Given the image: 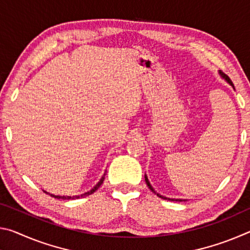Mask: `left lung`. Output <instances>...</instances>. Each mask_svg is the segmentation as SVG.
Wrapping results in <instances>:
<instances>
[{"label": "left lung", "instance_id": "obj_1", "mask_svg": "<svg viewBox=\"0 0 250 250\" xmlns=\"http://www.w3.org/2000/svg\"><path fill=\"white\" fill-rule=\"evenodd\" d=\"M218 73H219V75H221V77H222L223 79H225V80H226V82H227L228 83H229V84H230V86H231L232 88H234V84H232V83H231V80L229 79V77H228V76H227V75H225V74H224V73H223V71H221V70H219V71H218ZM234 89H235V88H234ZM145 180H146V185H147V186H149V188L151 189V191H152V192H153V193H155V194H156V195H158L159 197H161V198H163V200H168V201H179V202H182V201H186V200H182V198H170V197H167V196H163V195H161V194H159V193H156V192L154 191V188H152V185L150 184V182H149V179H147V176H146V174H145Z\"/></svg>", "mask_w": 250, "mask_h": 250}]
</instances>
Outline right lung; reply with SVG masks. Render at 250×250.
Masks as SVG:
<instances>
[{"label": "right lung", "instance_id": "obj_1", "mask_svg": "<svg viewBox=\"0 0 250 250\" xmlns=\"http://www.w3.org/2000/svg\"><path fill=\"white\" fill-rule=\"evenodd\" d=\"M104 175H105V172L104 173V175L101 176V179L99 180V182L98 183H97L94 188H92L90 191H88V192H86V193H83V194H80V195H75V196H65V195H55V194H50V193H48V192H46V191H44L46 194H49L50 196H53V197H55V198H61V200H75V198H79V197H83V196H88V195H90V194H92V193H95L97 189H98L99 188H100V185L103 184V182H104Z\"/></svg>", "mask_w": 250, "mask_h": 250}]
</instances>
